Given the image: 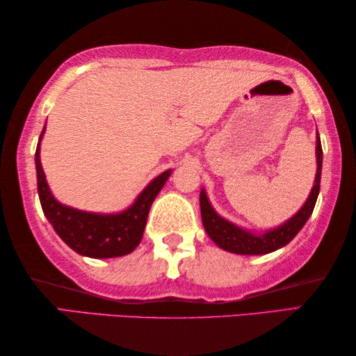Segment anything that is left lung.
Instances as JSON below:
<instances>
[{"instance_id": "8db88e82", "label": "left lung", "mask_w": 356, "mask_h": 356, "mask_svg": "<svg viewBox=\"0 0 356 356\" xmlns=\"http://www.w3.org/2000/svg\"><path fill=\"white\" fill-rule=\"evenodd\" d=\"M316 157H318V173H316L314 186L311 189V194L305 206L300 209V212L285 222L284 225L264 233V235H254L243 228H238L233 223L227 222L225 218L217 216L211 202L206 196V193L201 191V218L202 225L206 228L207 235L222 250L235 252V254H267L279 248L289 245L293 240L303 225L308 220L318 199L321 188V168H323V147L318 136V144H316Z\"/></svg>"}]
</instances>
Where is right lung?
Segmentation results:
<instances>
[{
    "label": "right lung",
    "instance_id": "1",
    "mask_svg": "<svg viewBox=\"0 0 356 356\" xmlns=\"http://www.w3.org/2000/svg\"><path fill=\"white\" fill-rule=\"evenodd\" d=\"M35 167L38 197L43 213L50 220L55 232L71 250L97 259L124 256L136 250V246L143 240L150 206L170 177V170L159 175L124 212L100 216V213L66 207L51 196L40 163V143L35 150Z\"/></svg>",
    "mask_w": 356,
    "mask_h": 356
}]
</instances>
